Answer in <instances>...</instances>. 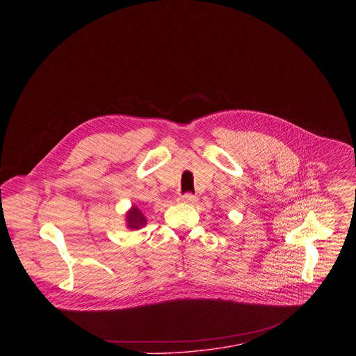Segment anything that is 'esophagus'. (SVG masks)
<instances>
[{"mask_svg":"<svg viewBox=\"0 0 356 356\" xmlns=\"http://www.w3.org/2000/svg\"><path fill=\"white\" fill-rule=\"evenodd\" d=\"M179 201L180 202H186V204H193V202H195V195L187 193V194H183L179 197Z\"/></svg>","mask_w":356,"mask_h":356,"instance_id":"34e87169","label":"esophagus"}]
</instances>
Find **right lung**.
Masks as SVG:
<instances>
[{"label":"right lung","mask_w":356,"mask_h":356,"mask_svg":"<svg viewBox=\"0 0 356 356\" xmlns=\"http://www.w3.org/2000/svg\"><path fill=\"white\" fill-rule=\"evenodd\" d=\"M146 222L147 218L143 216L142 210L135 204H132V207L125 213V227L128 229H140L146 225Z\"/></svg>","instance_id":"1"}]
</instances>
